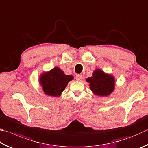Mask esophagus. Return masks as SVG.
Wrapping results in <instances>:
<instances>
[{
    "label": "esophagus",
    "mask_w": 148,
    "mask_h": 148,
    "mask_svg": "<svg viewBox=\"0 0 148 148\" xmlns=\"http://www.w3.org/2000/svg\"><path fill=\"white\" fill-rule=\"evenodd\" d=\"M76 79L77 81H82V79H83V76L82 74H77L76 76Z\"/></svg>",
    "instance_id": "1"
}]
</instances>
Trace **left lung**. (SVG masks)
Returning <instances> with one entry per match:
<instances>
[{
  "mask_svg": "<svg viewBox=\"0 0 148 148\" xmlns=\"http://www.w3.org/2000/svg\"><path fill=\"white\" fill-rule=\"evenodd\" d=\"M90 90L98 96H107L114 90V80L113 77L106 74L100 69L94 72L93 76L87 78Z\"/></svg>",
  "mask_w": 148,
  "mask_h": 148,
  "instance_id": "left-lung-1",
  "label": "left lung"
}]
</instances>
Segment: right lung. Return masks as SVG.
<instances>
[{"label": "right lung", "mask_w": 148, "mask_h": 148, "mask_svg": "<svg viewBox=\"0 0 148 148\" xmlns=\"http://www.w3.org/2000/svg\"><path fill=\"white\" fill-rule=\"evenodd\" d=\"M73 79L70 75H65L58 67H55L47 74H43L40 79L44 92L47 95L58 96L65 90L67 83Z\"/></svg>", "instance_id": "1"}]
</instances>
